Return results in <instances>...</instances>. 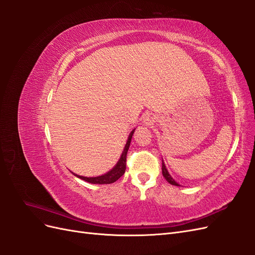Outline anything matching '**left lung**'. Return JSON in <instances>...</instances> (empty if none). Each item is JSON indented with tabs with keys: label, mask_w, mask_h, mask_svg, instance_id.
<instances>
[{
	"label": "left lung",
	"mask_w": 255,
	"mask_h": 255,
	"mask_svg": "<svg viewBox=\"0 0 255 255\" xmlns=\"http://www.w3.org/2000/svg\"><path fill=\"white\" fill-rule=\"evenodd\" d=\"M161 171H163V175H164V177L166 179V181L168 182V183H170L171 185H174V186H181V185L179 184V183H176L173 179H172V176L169 174V172H168V170H167V168H166V166H165V163H164V160L161 161Z\"/></svg>",
	"instance_id": "obj_1"
}]
</instances>
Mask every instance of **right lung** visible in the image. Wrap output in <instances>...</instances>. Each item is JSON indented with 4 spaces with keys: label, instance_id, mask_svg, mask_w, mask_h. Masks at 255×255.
Wrapping results in <instances>:
<instances>
[{
    "label": "right lung",
    "instance_id": "obj_1",
    "mask_svg": "<svg viewBox=\"0 0 255 255\" xmlns=\"http://www.w3.org/2000/svg\"><path fill=\"white\" fill-rule=\"evenodd\" d=\"M134 132H135V128L132 130V132L129 133L125 149H123V152L121 154L119 160L117 161V164H116L114 166V168L111 169L109 172H106L105 174H102V175L92 176V177L79 175V174L73 173V172L72 173L75 176H78L79 179H82V180L86 181L88 183H91V184H112V183L117 181L119 177H121L126 172V168H127V154H128V148H129V143H130V140H132V136H133Z\"/></svg>",
    "mask_w": 255,
    "mask_h": 255
}]
</instances>
